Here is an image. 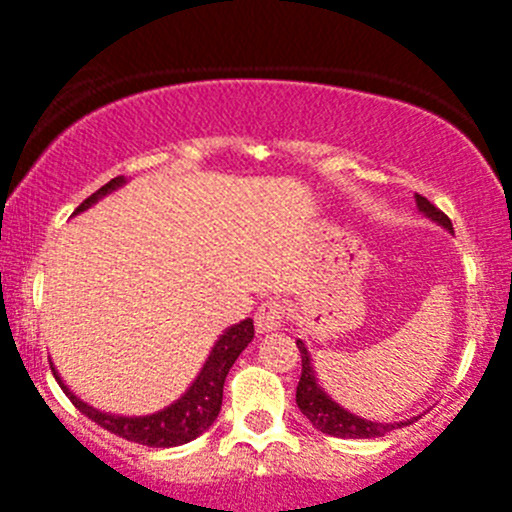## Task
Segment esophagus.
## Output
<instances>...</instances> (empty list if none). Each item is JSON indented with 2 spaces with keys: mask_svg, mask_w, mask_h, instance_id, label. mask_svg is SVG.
I'll list each match as a JSON object with an SVG mask.
<instances>
[{
  "mask_svg": "<svg viewBox=\"0 0 512 512\" xmlns=\"http://www.w3.org/2000/svg\"><path fill=\"white\" fill-rule=\"evenodd\" d=\"M285 322H287V307L285 302H280V299H267V302H262L260 307H257L255 327L260 334L275 332V329L285 327Z\"/></svg>",
  "mask_w": 512,
  "mask_h": 512,
  "instance_id": "34e87169",
  "label": "esophagus"
}]
</instances>
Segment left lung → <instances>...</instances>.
<instances>
[{
    "mask_svg": "<svg viewBox=\"0 0 512 512\" xmlns=\"http://www.w3.org/2000/svg\"><path fill=\"white\" fill-rule=\"evenodd\" d=\"M416 205L426 218L436 220V223L446 227V230H453L448 215L441 213L431 200H426L423 195L416 193ZM297 349L299 354H302V376H299V384H297V406L317 431L329 433V436H337V438H379L384 436V433L394 431V428L414 423V421L376 423V421H366V418L349 414V411L342 409L337 401L329 399V396L322 391V386L317 384V376H314L312 364H309V352L307 347H304L302 339H297Z\"/></svg>",
    "mask_w": 512,
    "mask_h": 512,
    "instance_id": "1",
    "label": "left lung"
}]
</instances>
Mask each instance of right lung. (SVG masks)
Segmentation results:
<instances>
[{"label": "right lung", "instance_id": "right-lung-1", "mask_svg": "<svg viewBox=\"0 0 512 512\" xmlns=\"http://www.w3.org/2000/svg\"><path fill=\"white\" fill-rule=\"evenodd\" d=\"M123 183H126L123 175L108 180L103 188H98L94 195H89V198L76 208V213L91 208L96 200H101L103 195L111 193V190L121 188ZM252 337H255V324H252V319H242L240 324H232L223 337L215 342L213 352H210L208 361L203 364V371H200L198 379L193 381V386H190L175 404H170L168 409L156 411V414L151 416L128 418L116 414H103V411L94 409V406L84 404L79 396L71 394L69 386H64V381H61L59 371L54 369V364H51V371H54L56 381H59V386L64 389V394L71 399V404H74L81 414L89 416L91 421H96L101 428L126 438V441L141 443V446L170 448L193 441V438H198L205 428L213 426V421L220 414V406H223V386L227 371L235 364L237 356L242 354V349L252 342Z\"/></svg>", "mask_w": 512, "mask_h": 512}]
</instances>
